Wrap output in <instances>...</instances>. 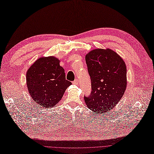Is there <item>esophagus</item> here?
I'll return each mask as SVG.
<instances>
[{
    "label": "esophagus",
    "mask_w": 154,
    "mask_h": 154,
    "mask_svg": "<svg viewBox=\"0 0 154 154\" xmlns=\"http://www.w3.org/2000/svg\"><path fill=\"white\" fill-rule=\"evenodd\" d=\"M72 83H73V84H75V85H78V84L79 83V80H78V79H76L75 81H73V82H72Z\"/></svg>",
    "instance_id": "34e87169"
}]
</instances>
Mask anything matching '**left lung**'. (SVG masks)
<instances>
[{
	"label": "left lung",
	"instance_id": "obj_1",
	"mask_svg": "<svg viewBox=\"0 0 154 154\" xmlns=\"http://www.w3.org/2000/svg\"><path fill=\"white\" fill-rule=\"evenodd\" d=\"M91 77L92 92L84 96L93 112H107L120 100L127 86V68L123 59L114 51L95 49L85 56Z\"/></svg>",
	"mask_w": 154,
	"mask_h": 154
}]
</instances>
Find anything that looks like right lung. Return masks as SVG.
I'll return each mask as SVG.
<instances>
[{"label":"right lung","instance_id":"add662e5","mask_svg":"<svg viewBox=\"0 0 154 154\" xmlns=\"http://www.w3.org/2000/svg\"><path fill=\"white\" fill-rule=\"evenodd\" d=\"M55 57H41L26 72L28 91L34 101L45 108H52L60 101L71 82L66 79L64 69Z\"/></svg>","mask_w":154,"mask_h":154}]
</instances>
